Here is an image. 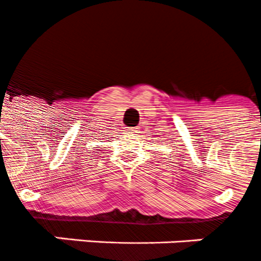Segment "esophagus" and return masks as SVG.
<instances>
[{"instance_id":"1","label":"esophagus","mask_w":261,"mask_h":261,"mask_svg":"<svg viewBox=\"0 0 261 261\" xmlns=\"http://www.w3.org/2000/svg\"><path fill=\"white\" fill-rule=\"evenodd\" d=\"M129 133H136L137 132V128H128Z\"/></svg>"}]
</instances>
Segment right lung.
Wrapping results in <instances>:
<instances>
[{"mask_svg":"<svg viewBox=\"0 0 261 261\" xmlns=\"http://www.w3.org/2000/svg\"><path fill=\"white\" fill-rule=\"evenodd\" d=\"M99 135H101V133H99Z\"/></svg>","mask_w":261,"mask_h":261,"instance_id":"1","label":"right lung"}]
</instances>
